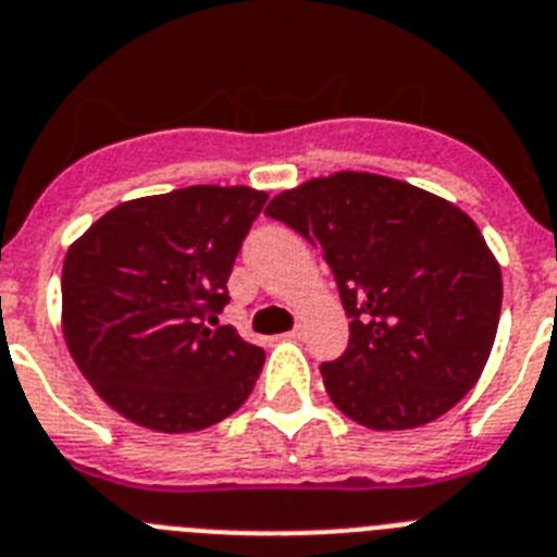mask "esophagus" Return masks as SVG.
<instances>
[{"mask_svg": "<svg viewBox=\"0 0 557 557\" xmlns=\"http://www.w3.org/2000/svg\"><path fill=\"white\" fill-rule=\"evenodd\" d=\"M302 327H294V330H290V333H288V338H302Z\"/></svg>", "mask_w": 557, "mask_h": 557, "instance_id": "esophagus-1", "label": "esophagus"}]
</instances>
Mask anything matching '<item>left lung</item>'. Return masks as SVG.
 <instances>
[{"instance_id":"obj_1","label":"left lung","mask_w":557,"mask_h":557,"mask_svg":"<svg viewBox=\"0 0 557 557\" xmlns=\"http://www.w3.org/2000/svg\"><path fill=\"white\" fill-rule=\"evenodd\" d=\"M267 213L322 249L352 319L322 363L341 413L372 430L433 422L483 374L503 272L458 205L369 172H335L277 194Z\"/></svg>"}]
</instances>
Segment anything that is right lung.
Here are the masks:
<instances>
[{
  "instance_id": "obj_1",
  "label": "right lung",
  "mask_w": 557,
  "mask_h": 557,
  "mask_svg": "<svg viewBox=\"0 0 557 557\" xmlns=\"http://www.w3.org/2000/svg\"><path fill=\"white\" fill-rule=\"evenodd\" d=\"M269 194L191 185L108 210L63 260V338L99 397L154 433L242 408L263 349L219 324L235 255Z\"/></svg>"
}]
</instances>
